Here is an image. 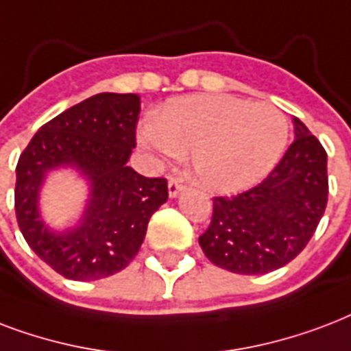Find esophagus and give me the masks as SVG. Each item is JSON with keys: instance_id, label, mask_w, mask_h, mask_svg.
Here are the masks:
<instances>
[{"instance_id": "obj_1", "label": "esophagus", "mask_w": 351, "mask_h": 351, "mask_svg": "<svg viewBox=\"0 0 351 351\" xmlns=\"http://www.w3.org/2000/svg\"><path fill=\"white\" fill-rule=\"evenodd\" d=\"M181 190H183V183H181L179 179L176 178L168 179V194H170V197H176Z\"/></svg>"}]
</instances>
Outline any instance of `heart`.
Returning <instances> with one entry per match:
<instances>
[{
    "label": "heart",
    "instance_id": "b5f03b06",
    "mask_svg": "<svg viewBox=\"0 0 351 351\" xmlns=\"http://www.w3.org/2000/svg\"><path fill=\"white\" fill-rule=\"evenodd\" d=\"M289 126L271 104L230 95L173 99L141 128L154 154L181 159L190 152L192 176L214 192H238L262 181L287 145Z\"/></svg>",
    "mask_w": 351,
    "mask_h": 351
}]
</instances>
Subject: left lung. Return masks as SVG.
Masks as SVG:
<instances>
[{
	"mask_svg": "<svg viewBox=\"0 0 351 351\" xmlns=\"http://www.w3.org/2000/svg\"><path fill=\"white\" fill-rule=\"evenodd\" d=\"M295 141L256 186L213 199V219L199 236L205 256L238 274L284 267L308 245L328 203V154L300 119Z\"/></svg>",
	"mask_w": 351,
	"mask_h": 351,
	"instance_id": "1",
	"label": "left lung"
}]
</instances>
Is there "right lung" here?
<instances>
[{
    "label": "right lung",
    "mask_w": 351,
    "mask_h": 351,
    "mask_svg": "<svg viewBox=\"0 0 351 351\" xmlns=\"http://www.w3.org/2000/svg\"><path fill=\"white\" fill-rule=\"evenodd\" d=\"M141 99L99 93L43 124L16 167V219L25 241L65 278L99 280L119 273L145 241L152 214L168 199L165 178L128 167L137 145ZM77 166L92 181V199L78 228L51 233L39 219L37 192L51 167Z\"/></svg>",
    "instance_id": "add662e5"
}]
</instances>
